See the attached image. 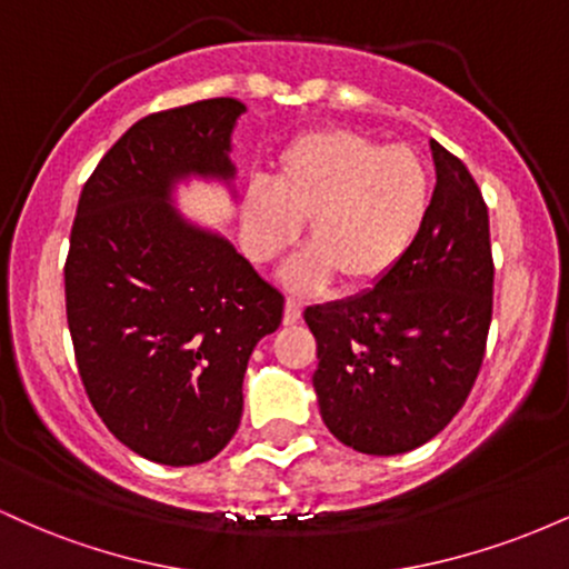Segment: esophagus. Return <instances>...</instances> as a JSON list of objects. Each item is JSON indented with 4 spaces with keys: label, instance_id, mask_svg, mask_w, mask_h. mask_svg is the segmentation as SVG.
I'll use <instances>...</instances> for the list:
<instances>
[{
    "label": "esophagus",
    "instance_id": "1",
    "mask_svg": "<svg viewBox=\"0 0 569 569\" xmlns=\"http://www.w3.org/2000/svg\"><path fill=\"white\" fill-rule=\"evenodd\" d=\"M299 318H302V302H299V299H286V310H283V323L286 326H291V323H297Z\"/></svg>",
    "mask_w": 569,
    "mask_h": 569
}]
</instances>
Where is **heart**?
I'll list each match as a JSON object with an SVG mask.
<instances>
[{"instance_id": "b5f03b06", "label": "heart", "mask_w": 569, "mask_h": 569, "mask_svg": "<svg viewBox=\"0 0 569 569\" xmlns=\"http://www.w3.org/2000/svg\"><path fill=\"white\" fill-rule=\"evenodd\" d=\"M428 206L430 176L415 149L345 128L318 130L280 152L272 189L248 187L243 248L253 262H270L307 221L310 248L286 264V283L310 291L339 276L361 289L407 257Z\"/></svg>"}]
</instances>
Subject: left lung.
<instances>
[{"label": "left lung", "instance_id": "1", "mask_svg": "<svg viewBox=\"0 0 569 569\" xmlns=\"http://www.w3.org/2000/svg\"><path fill=\"white\" fill-rule=\"evenodd\" d=\"M436 189L407 257L356 297L307 307L326 428L363 455H403L471 393L492 321V248L473 176L430 141Z\"/></svg>", "mask_w": 569, "mask_h": 569}]
</instances>
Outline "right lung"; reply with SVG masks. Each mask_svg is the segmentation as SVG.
I'll return each instance as SVG.
<instances>
[{
	"mask_svg": "<svg viewBox=\"0 0 569 569\" xmlns=\"http://www.w3.org/2000/svg\"><path fill=\"white\" fill-rule=\"evenodd\" d=\"M243 112L208 98L143 117L96 166L71 227L63 278L82 385L103 426L160 466H198L230 443L248 358L283 318V297L238 248L176 208L192 179L238 198Z\"/></svg>",
	"mask_w": 569,
	"mask_h": 569,
	"instance_id": "1",
	"label": "right lung"
}]
</instances>
